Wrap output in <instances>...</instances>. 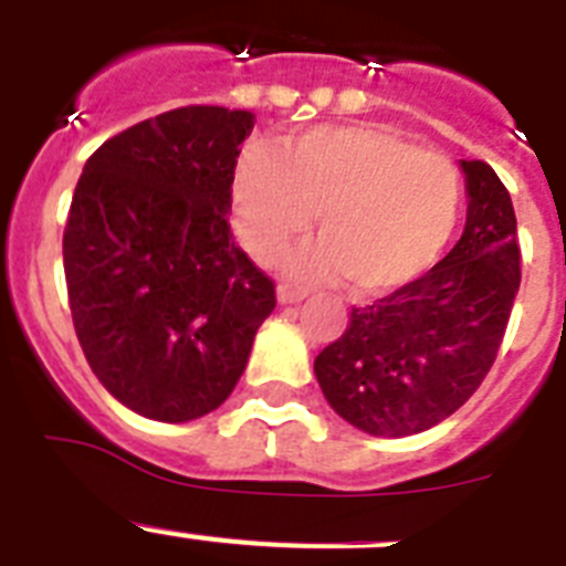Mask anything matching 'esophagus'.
Instances as JSON below:
<instances>
[{
    "instance_id": "34e87169",
    "label": "esophagus",
    "mask_w": 566,
    "mask_h": 566,
    "mask_svg": "<svg viewBox=\"0 0 566 566\" xmlns=\"http://www.w3.org/2000/svg\"><path fill=\"white\" fill-rule=\"evenodd\" d=\"M276 296H279V302H282V304H293V302H302V298L307 296V290L296 287V284L282 282V284H279V290H276Z\"/></svg>"
}]
</instances>
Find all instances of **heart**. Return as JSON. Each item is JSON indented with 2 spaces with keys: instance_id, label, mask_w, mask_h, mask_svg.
Segmentation results:
<instances>
[{
  "instance_id": "1",
  "label": "heart",
  "mask_w": 566,
  "mask_h": 566,
  "mask_svg": "<svg viewBox=\"0 0 566 566\" xmlns=\"http://www.w3.org/2000/svg\"><path fill=\"white\" fill-rule=\"evenodd\" d=\"M235 233L273 262L318 213L324 242L298 253V276H347L361 296L421 279L453 242L464 210L459 167L373 125H322L270 150H248L230 188Z\"/></svg>"
}]
</instances>
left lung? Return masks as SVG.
<instances>
[{"label": "left lung", "instance_id": "obj_1", "mask_svg": "<svg viewBox=\"0 0 566 566\" xmlns=\"http://www.w3.org/2000/svg\"><path fill=\"white\" fill-rule=\"evenodd\" d=\"M467 224L459 244L407 287L353 307L316 356L324 399L370 436L430 430L464 405L499 356L521 284L507 188L488 161H461Z\"/></svg>", "mask_w": 566, "mask_h": 566}]
</instances>
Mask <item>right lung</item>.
<instances>
[{
	"label": "right lung",
	"instance_id": "right-lung-1",
	"mask_svg": "<svg viewBox=\"0 0 566 566\" xmlns=\"http://www.w3.org/2000/svg\"><path fill=\"white\" fill-rule=\"evenodd\" d=\"M250 111L188 105L107 139L73 190L62 255L73 327L113 399L154 421L216 410L276 284L230 233Z\"/></svg>",
	"mask_w": 566,
	"mask_h": 566
}]
</instances>
